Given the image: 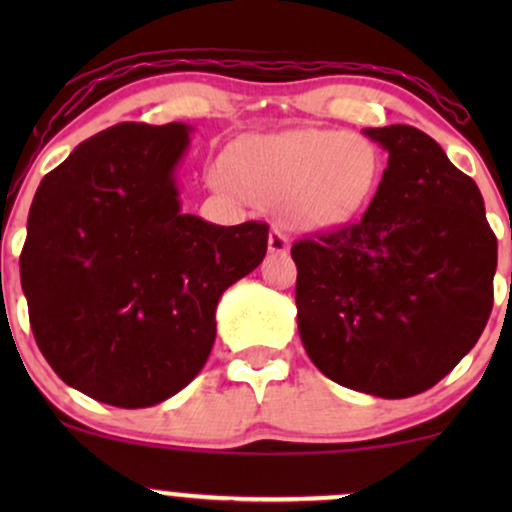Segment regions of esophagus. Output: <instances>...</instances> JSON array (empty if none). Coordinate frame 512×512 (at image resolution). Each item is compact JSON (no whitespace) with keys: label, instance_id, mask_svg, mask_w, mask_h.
Here are the masks:
<instances>
[{"label":"esophagus","instance_id":"34e87169","mask_svg":"<svg viewBox=\"0 0 512 512\" xmlns=\"http://www.w3.org/2000/svg\"><path fill=\"white\" fill-rule=\"evenodd\" d=\"M291 248V240L286 236L281 228H272V233H269V252H274V255H286Z\"/></svg>","mask_w":512,"mask_h":512}]
</instances>
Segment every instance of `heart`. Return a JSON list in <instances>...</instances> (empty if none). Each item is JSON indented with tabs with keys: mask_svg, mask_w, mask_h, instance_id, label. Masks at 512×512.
<instances>
[{
	"mask_svg": "<svg viewBox=\"0 0 512 512\" xmlns=\"http://www.w3.org/2000/svg\"><path fill=\"white\" fill-rule=\"evenodd\" d=\"M233 166L240 187L255 202L286 207L303 228H330L351 219L378 175L375 151L342 129H293L248 139ZM211 180L221 190L236 187L223 163L211 168Z\"/></svg>",
	"mask_w": 512,
	"mask_h": 512,
	"instance_id": "obj_1",
	"label": "heart"
}]
</instances>
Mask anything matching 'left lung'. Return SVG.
<instances>
[{
  "label": "left lung",
  "mask_w": 512,
  "mask_h": 512,
  "mask_svg": "<svg viewBox=\"0 0 512 512\" xmlns=\"http://www.w3.org/2000/svg\"><path fill=\"white\" fill-rule=\"evenodd\" d=\"M387 168L366 214L293 243L298 332L334 383L402 399L443 380L484 332L498 243L484 199L421 129L370 127Z\"/></svg>",
  "instance_id": "left-lung-1"
}]
</instances>
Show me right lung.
I'll return each instance as SVG.
<instances>
[{"label":"right lung","instance_id":"obj_1","mask_svg":"<svg viewBox=\"0 0 512 512\" xmlns=\"http://www.w3.org/2000/svg\"><path fill=\"white\" fill-rule=\"evenodd\" d=\"M190 125L122 122L81 142L35 192L21 286L38 349L74 390L154 407L204 368L221 293L264 260L269 226L180 209Z\"/></svg>","mask_w":512,"mask_h":512}]
</instances>
